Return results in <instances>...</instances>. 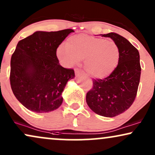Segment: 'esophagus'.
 <instances>
[{"instance_id":"34e87169","label":"esophagus","mask_w":155,"mask_h":155,"mask_svg":"<svg viewBox=\"0 0 155 155\" xmlns=\"http://www.w3.org/2000/svg\"><path fill=\"white\" fill-rule=\"evenodd\" d=\"M75 74H76V75H79V74H83V71H81V70H79V69H75Z\"/></svg>"}]
</instances>
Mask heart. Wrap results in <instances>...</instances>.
I'll use <instances>...</instances> for the list:
<instances>
[{"instance_id": "heart-1", "label": "heart", "mask_w": 155, "mask_h": 155, "mask_svg": "<svg viewBox=\"0 0 155 155\" xmlns=\"http://www.w3.org/2000/svg\"><path fill=\"white\" fill-rule=\"evenodd\" d=\"M56 56L65 67H73L84 60V67L89 75L104 78L118 65L120 51L112 40L79 34L72 36L66 45L61 44L56 49Z\"/></svg>"}]
</instances>
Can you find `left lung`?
I'll return each instance as SVG.
<instances>
[{"instance_id":"1","label":"left lung","mask_w":155,"mask_h":155,"mask_svg":"<svg viewBox=\"0 0 155 155\" xmlns=\"http://www.w3.org/2000/svg\"><path fill=\"white\" fill-rule=\"evenodd\" d=\"M109 37L118 46L120 58L112 73L104 79H94L93 88L86 100L94 112L114 117L127 110L134 102L140 84V54L127 39L115 33L101 34Z\"/></svg>"}]
</instances>
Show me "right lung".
<instances>
[{
	"label": "right lung",
	"instance_id": "right-lung-1",
	"mask_svg": "<svg viewBox=\"0 0 155 155\" xmlns=\"http://www.w3.org/2000/svg\"><path fill=\"white\" fill-rule=\"evenodd\" d=\"M72 32L36 31L18 43L11 56L10 82L13 94L29 110L49 112L63 102L62 92L75 74L60 65L56 49Z\"/></svg>",
	"mask_w": 155,
	"mask_h": 155
}]
</instances>
